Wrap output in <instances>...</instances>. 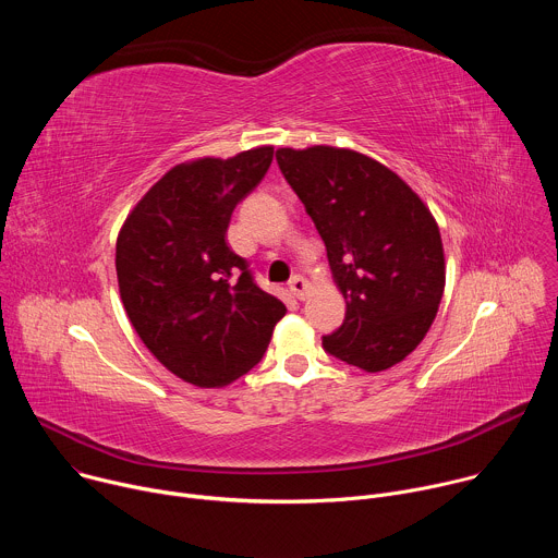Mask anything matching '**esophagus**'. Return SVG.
Here are the masks:
<instances>
[{
	"label": "esophagus",
	"mask_w": 558,
	"mask_h": 558,
	"mask_svg": "<svg viewBox=\"0 0 558 558\" xmlns=\"http://www.w3.org/2000/svg\"><path fill=\"white\" fill-rule=\"evenodd\" d=\"M289 291H291L293 298L304 300L306 293H308V282H306L302 276H293V278L289 280Z\"/></svg>",
	"instance_id": "34e87169"
}]
</instances>
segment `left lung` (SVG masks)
Instances as JSON below:
<instances>
[{"instance_id":"left-lung-1","label":"left lung","mask_w":558,"mask_h":558,"mask_svg":"<svg viewBox=\"0 0 558 558\" xmlns=\"http://www.w3.org/2000/svg\"><path fill=\"white\" fill-rule=\"evenodd\" d=\"M276 161L323 235L347 300L325 351L366 373L402 362L428 333L446 284L430 209L395 172L353 149L280 147Z\"/></svg>"}]
</instances>
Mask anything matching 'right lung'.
Here are the masks:
<instances>
[{"instance_id":"1","label":"right lung","mask_w":558,"mask_h":558,"mask_svg":"<svg viewBox=\"0 0 558 558\" xmlns=\"http://www.w3.org/2000/svg\"><path fill=\"white\" fill-rule=\"evenodd\" d=\"M274 147L172 168L136 203L117 238L130 323L181 379L218 388L254 368L287 306L254 282L225 233L235 205L265 179Z\"/></svg>"}]
</instances>
